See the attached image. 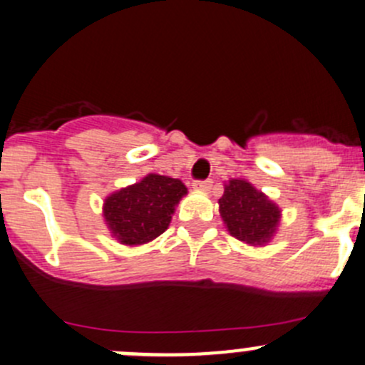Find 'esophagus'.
<instances>
[{"label": "esophagus", "instance_id": "esophagus-1", "mask_svg": "<svg viewBox=\"0 0 365 365\" xmlns=\"http://www.w3.org/2000/svg\"><path fill=\"white\" fill-rule=\"evenodd\" d=\"M212 183H213L212 180H196V182H194V189L206 192V190L212 189Z\"/></svg>", "mask_w": 365, "mask_h": 365}]
</instances>
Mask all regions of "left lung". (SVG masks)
<instances>
[{
    "label": "left lung",
    "mask_w": 365,
    "mask_h": 365,
    "mask_svg": "<svg viewBox=\"0 0 365 365\" xmlns=\"http://www.w3.org/2000/svg\"><path fill=\"white\" fill-rule=\"evenodd\" d=\"M220 217L231 237L263 245L277 230L281 210L245 180H231L219 200Z\"/></svg>",
    "instance_id": "obj_1"
}]
</instances>
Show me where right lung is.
<instances>
[{
    "label": "right lung",
    "mask_w": 365,
    "mask_h": 365,
    "mask_svg": "<svg viewBox=\"0 0 365 365\" xmlns=\"http://www.w3.org/2000/svg\"><path fill=\"white\" fill-rule=\"evenodd\" d=\"M185 194L180 180L148 175L106 200V222L121 244H146L168 230L175 206Z\"/></svg>",
    "instance_id": "obj_1"
}]
</instances>
